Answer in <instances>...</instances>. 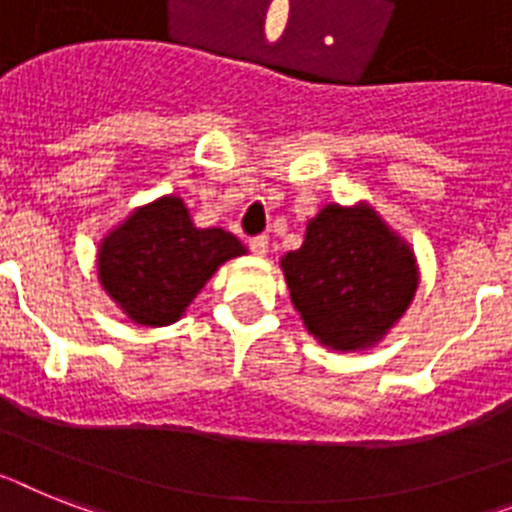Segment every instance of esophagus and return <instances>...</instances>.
<instances>
[{"mask_svg":"<svg viewBox=\"0 0 512 512\" xmlns=\"http://www.w3.org/2000/svg\"><path fill=\"white\" fill-rule=\"evenodd\" d=\"M247 247H249V252H252V255H257V257H263L265 252H268V236H252V239H249L247 242Z\"/></svg>","mask_w":512,"mask_h":512,"instance_id":"obj_1","label":"esophagus"}]
</instances>
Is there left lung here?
Instances as JSON below:
<instances>
[{
    "label": "left lung",
    "instance_id": "obj_1",
    "mask_svg": "<svg viewBox=\"0 0 512 512\" xmlns=\"http://www.w3.org/2000/svg\"><path fill=\"white\" fill-rule=\"evenodd\" d=\"M281 265L309 333L341 351L385 336L416 291L411 249L369 208H322Z\"/></svg>",
    "mask_w": 512,
    "mask_h": 512
}]
</instances>
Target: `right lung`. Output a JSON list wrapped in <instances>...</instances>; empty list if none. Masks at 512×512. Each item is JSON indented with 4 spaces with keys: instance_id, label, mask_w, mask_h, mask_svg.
Listing matches in <instances>:
<instances>
[{
    "instance_id": "right-lung-1",
    "label": "right lung",
    "mask_w": 512,
    "mask_h": 512,
    "mask_svg": "<svg viewBox=\"0 0 512 512\" xmlns=\"http://www.w3.org/2000/svg\"><path fill=\"white\" fill-rule=\"evenodd\" d=\"M239 255L234 234L195 229L179 197H161L103 239L98 276L132 320L161 328L182 317L218 265Z\"/></svg>"
}]
</instances>
